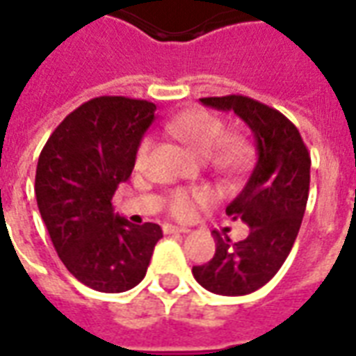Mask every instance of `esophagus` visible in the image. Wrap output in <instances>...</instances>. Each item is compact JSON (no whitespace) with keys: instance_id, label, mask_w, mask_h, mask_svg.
I'll return each mask as SVG.
<instances>
[{"instance_id":"1","label":"esophagus","mask_w":356,"mask_h":356,"mask_svg":"<svg viewBox=\"0 0 356 356\" xmlns=\"http://www.w3.org/2000/svg\"><path fill=\"white\" fill-rule=\"evenodd\" d=\"M165 234H188V228H183V226H175V225H164Z\"/></svg>"}]
</instances>
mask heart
Returning a JSON list of instances; mask_svg holds the SVG:
<instances>
[{
  "label": "heart",
  "instance_id": "heart-1",
  "mask_svg": "<svg viewBox=\"0 0 356 356\" xmlns=\"http://www.w3.org/2000/svg\"><path fill=\"white\" fill-rule=\"evenodd\" d=\"M165 130L171 136L186 145L194 154L202 158H209L215 165L222 170H238L249 154V147L238 136H227L226 126L220 118L213 117L204 111H188L177 117L170 118L165 122ZM151 151V139H141L136 151V165H143ZM209 202L207 192L204 191H175L171 192L168 209L179 220H188L200 207Z\"/></svg>",
  "mask_w": 356,
  "mask_h": 356
}]
</instances>
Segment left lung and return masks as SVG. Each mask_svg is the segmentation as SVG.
Segmentation results:
<instances>
[{"label": "left lung", "instance_id": "1", "mask_svg": "<svg viewBox=\"0 0 356 356\" xmlns=\"http://www.w3.org/2000/svg\"><path fill=\"white\" fill-rule=\"evenodd\" d=\"M200 102L217 111L236 113L257 143L251 177L226 207L232 220L249 226V236L232 241L213 230L215 257L192 268L194 279L209 292L243 296L264 286L291 252L307 204L312 158L298 128L277 109L236 94Z\"/></svg>", "mask_w": 356, "mask_h": 356}]
</instances>
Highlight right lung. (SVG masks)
<instances>
[{
  "mask_svg": "<svg viewBox=\"0 0 356 356\" xmlns=\"http://www.w3.org/2000/svg\"><path fill=\"white\" fill-rule=\"evenodd\" d=\"M156 105L99 96L60 122L39 154L35 198L58 257L73 277L99 292L141 283L162 228L131 225L113 209Z\"/></svg>",
  "mask_w": 356,
  "mask_h": 356,
  "instance_id": "add662e5",
  "label": "right lung"
}]
</instances>
